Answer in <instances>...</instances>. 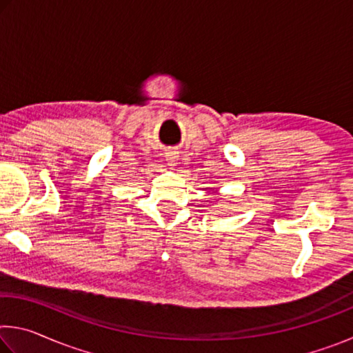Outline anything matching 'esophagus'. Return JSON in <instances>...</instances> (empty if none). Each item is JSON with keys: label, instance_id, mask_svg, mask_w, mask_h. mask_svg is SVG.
<instances>
[{"label": "esophagus", "instance_id": "obj_1", "mask_svg": "<svg viewBox=\"0 0 353 353\" xmlns=\"http://www.w3.org/2000/svg\"><path fill=\"white\" fill-rule=\"evenodd\" d=\"M166 160H168V165L170 166H176V162H177L176 152H168V154H166Z\"/></svg>", "mask_w": 353, "mask_h": 353}]
</instances>
